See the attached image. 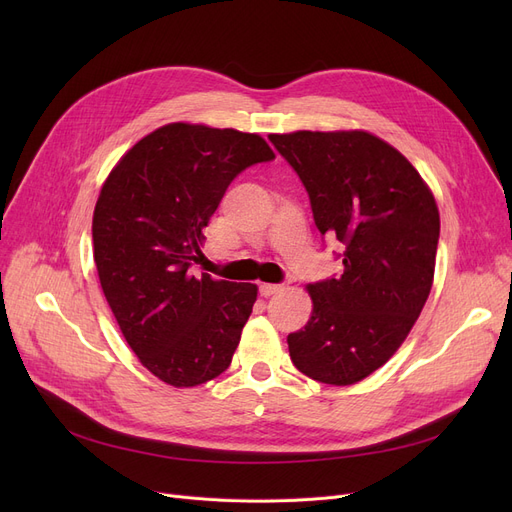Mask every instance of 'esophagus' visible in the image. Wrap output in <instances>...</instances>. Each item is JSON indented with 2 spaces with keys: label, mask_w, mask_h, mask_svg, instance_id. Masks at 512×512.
I'll list each match as a JSON object with an SVG mask.
<instances>
[{
  "label": "esophagus",
  "mask_w": 512,
  "mask_h": 512,
  "mask_svg": "<svg viewBox=\"0 0 512 512\" xmlns=\"http://www.w3.org/2000/svg\"><path fill=\"white\" fill-rule=\"evenodd\" d=\"M282 290H284V284H261L259 286V292L263 294V297H274V294H278Z\"/></svg>",
  "instance_id": "esophagus-1"
}]
</instances>
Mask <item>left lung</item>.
Instances as JSON below:
<instances>
[{"label":"left lung","instance_id":"left-lung-1","mask_svg":"<svg viewBox=\"0 0 512 512\" xmlns=\"http://www.w3.org/2000/svg\"><path fill=\"white\" fill-rule=\"evenodd\" d=\"M299 174L321 236L344 245L340 278L309 284L313 313L288 334L309 378L351 386L405 342L429 297L440 213L411 161L365 130L270 134Z\"/></svg>","mask_w":512,"mask_h":512}]
</instances>
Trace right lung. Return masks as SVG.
I'll return each mask as SVG.
<instances>
[{"label":"right lung","instance_id":"obj_1","mask_svg":"<svg viewBox=\"0 0 512 512\" xmlns=\"http://www.w3.org/2000/svg\"><path fill=\"white\" fill-rule=\"evenodd\" d=\"M274 157L259 134L174 122L103 182L93 213L99 282L128 346L161 382L193 388L230 367L257 286L188 267L203 257V228L230 182Z\"/></svg>","mask_w":512,"mask_h":512}]
</instances>
